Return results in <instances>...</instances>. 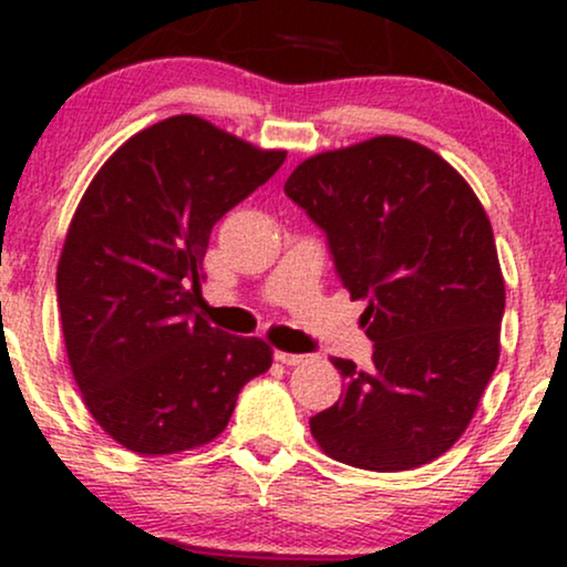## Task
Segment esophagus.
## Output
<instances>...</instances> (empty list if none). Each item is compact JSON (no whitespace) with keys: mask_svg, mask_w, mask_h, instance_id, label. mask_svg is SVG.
Returning <instances> with one entry per match:
<instances>
[{"mask_svg":"<svg viewBox=\"0 0 567 567\" xmlns=\"http://www.w3.org/2000/svg\"><path fill=\"white\" fill-rule=\"evenodd\" d=\"M275 357L282 365H301V362H306L303 354H290V351H275Z\"/></svg>","mask_w":567,"mask_h":567,"instance_id":"obj_1","label":"esophagus"}]
</instances>
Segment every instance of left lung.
<instances>
[{
	"mask_svg": "<svg viewBox=\"0 0 567 567\" xmlns=\"http://www.w3.org/2000/svg\"><path fill=\"white\" fill-rule=\"evenodd\" d=\"M285 194L328 234L373 368L336 357L347 389L309 419L330 458L405 472L451 451L498 365L504 275L483 202L421 143L375 135L303 159Z\"/></svg>",
	"mask_w": 567,
	"mask_h": 567,
	"instance_id": "obj_1",
	"label": "left lung"
}]
</instances>
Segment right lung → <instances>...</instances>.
<instances>
[{
	"mask_svg": "<svg viewBox=\"0 0 567 567\" xmlns=\"http://www.w3.org/2000/svg\"><path fill=\"white\" fill-rule=\"evenodd\" d=\"M285 157L178 114L122 143L82 194L55 277L63 341L90 415L127 451L207 445L271 368L269 343L194 306L213 226Z\"/></svg>",
	"mask_w": 567,
	"mask_h": 567,
	"instance_id": "1",
	"label": "right lung"
}]
</instances>
